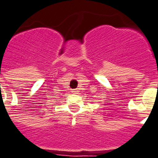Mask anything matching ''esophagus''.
<instances>
[{
  "label": "esophagus",
  "mask_w": 158,
  "mask_h": 158,
  "mask_svg": "<svg viewBox=\"0 0 158 158\" xmlns=\"http://www.w3.org/2000/svg\"><path fill=\"white\" fill-rule=\"evenodd\" d=\"M79 89H72V93L74 94H79Z\"/></svg>",
  "instance_id": "obj_1"
}]
</instances>
